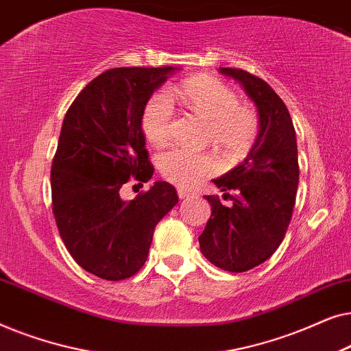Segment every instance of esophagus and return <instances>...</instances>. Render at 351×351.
<instances>
[{"label":"esophagus","mask_w":351,"mask_h":351,"mask_svg":"<svg viewBox=\"0 0 351 351\" xmlns=\"http://www.w3.org/2000/svg\"><path fill=\"white\" fill-rule=\"evenodd\" d=\"M177 195H179L180 199H186L190 198V196H193V193H191L190 190H186L185 186H179V189H177Z\"/></svg>","instance_id":"34e87169"}]
</instances>
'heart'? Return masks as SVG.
<instances>
[{
	"label": "heart",
	"instance_id": "1",
	"mask_svg": "<svg viewBox=\"0 0 351 351\" xmlns=\"http://www.w3.org/2000/svg\"><path fill=\"white\" fill-rule=\"evenodd\" d=\"M185 107L209 123V138L215 148L230 158L244 156L257 141L261 121L251 105L239 104L237 94L213 76L186 80L176 89ZM174 104L167 93H156L143 108L141 126L148 142L161 145L171 137ZM158 167L166 180L193 185L215 169L213 155L189 148L172 147L158 158Z\"/></svg>",
	"mask_w": 351,
	"mask_h": 351
}]
</instances>
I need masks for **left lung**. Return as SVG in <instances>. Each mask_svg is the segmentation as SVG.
<instances>
[{
    "label": "left lung",
    "mask_w": 351,
    "mask_h": 351,
    "mask_svg": "<svg viewBox=\"0 0 351 351\" xmlns=\"http://www.w3.org/2000/svg\"><path fill=\"white\" fill-rule=\"evenodd\" d=\"M220 73L237 80L256 104L261 129L246 160L214 179L225 191L223 199L232 203L225 206L219 196H206L213 213L198 239L210 263L241 273L280 247L295 204L299 160L294 124L280 95L249 71L222 66Z\"/></svg>",
    "instance_id": "8db88e82"
}]
</instances>
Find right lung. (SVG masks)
<instances>
[{
  "mask_svg": "<svg viewBox=\"0 0 351 351\" xmlns=\"http://www.w3.org/2000/svg\"><path fill=\"white\" fill-rule=\"evenodd\" d=\"M176 70L104 71L64 118L51 167L52 213L70 256L102 280L136 275L147 261L156 223L179 203L167 182H155L131 201L119 195L131 179H152L141 119L148 99Z\"/></svg>",
  "mask_w": 351,
  "mask_h": 351,
  "instance_id": "obj_1",
  "label": "right lung"
}]
</instances>
